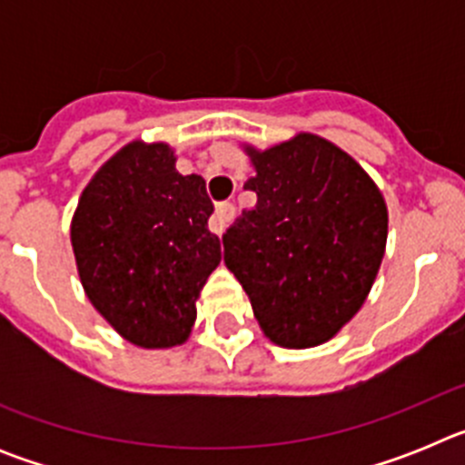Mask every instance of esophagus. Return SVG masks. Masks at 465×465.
Returning <instances> with one entry per match:
<instances>
[{
	"label": "esophagus",
	"mask_w": 465,
	"mask_h": 465,
	"mask_svg": "<svg viewBox=\"0 0 465 465\" xmlns=\"http://www.w3.org/2000/svg\"><path fill=\"white\" fill-rule=\"evenodd\" d=\"M235 216V207L230 203H221L219 207H216V212H213L212 221H209V228H212L213 235H223L225 225L230 223V219Z\"/></svg>",
	"instance_id": "34e87169"
}]
</instances>
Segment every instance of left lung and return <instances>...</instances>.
Here are the masks:
<instances>
[{
    "mask_svg": "<svg viewBox=\"0 0 465 465\" xmlns=\"http://www.w3.org/2000/svg\"><path fill=\"white\" fill-rule=\"evenodd\" d=\"M244 188L258 203L223 235V261L279 347L328 342L354 319L380 272L389 212L368 172L310 133L258 151Z\"/></svg>",
    "mask_w": 465,
    "mask_h": 465,
    "instance_id": "8db88e82",
    "label": "left lung"
}]
</instances>
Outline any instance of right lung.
I'll return each mask as SVG.
<instances>
[{
    "instance_id": "obj_1",
    "label": "right lung",
    "mask_w": 465,
    "mask_h": 465,
    "mask_svg": "<svg viewBox=\"0 0 465 465\" xmlns=\"http://www.w3.org/2000/svg\"><path fill=\"white\" fill-rule=\"evenodd\" d=\"M170 143L130 142L94 172L72 219V249L93 307L127 342H186L195 300L221 262L213 204L197 174H179Z\"/></svg>"
}]
</instances>
